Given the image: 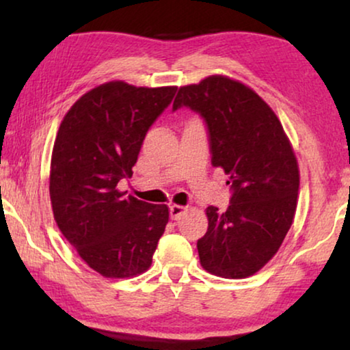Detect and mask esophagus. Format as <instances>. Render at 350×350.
Returning a JSON list of instances; mask_svg holds the SVG:
<instances>
[{
  "mask_svg": "<svg viewBox=\"0 0 350 350\" xmlns=\"http://www.w3.org/2000/svg\"><path fill=\"white\" fill-rule=\"evenodd\" d=\"M188 212V207H183V205H170V217L172 219H180L183 215Z\"/></svg>",
  "mask_w": 350,
  "mask_h": 350,
  "instance_id": "1",
  "label": "esophagus"
}]
</instances>
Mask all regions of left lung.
<instances>
[{
	"label": "left lung",
	"mask_w": 350,
	"mask_h": 350,
	"mask_svg": "<svg viewBox=\"0 0 350 350\" xmlns=\"http://www.w3.org/2000/svg\"><path fill=\"white\" fill-rule=\"evenodd\" d=\"M183 105L207 122L212 164L234 191L226 212L205 210L200 266L224 279H245L272 260L293 224L299 189L293 146L269 105L237 79L212 75L183 85L174 109Z\"/></svg>",
	"instance_id": "8db88e82"
}]
</instances>
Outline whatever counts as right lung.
Returning a JSON list of instances; mask_svg holds the SVG:
<instances>
[{"label": "right lung", "instance_id": "right-lung-1", "mask_svg": "<svg viewBox=\"0 0 350 350\" xmlns=\"http://www.w3.org/2000/svg\"><path fill=\"white\" fill-rule=\"evenodd\" d=\"M175 92L176 85L109 81L76 100L60 122L49 172L52 213L85 265L107 279L150 269L169 223L167 205L126 198L118 183L132 176L148 129Z\"/></svg>", "mask_w": 350, "mask_h": 350}]
</instances>
